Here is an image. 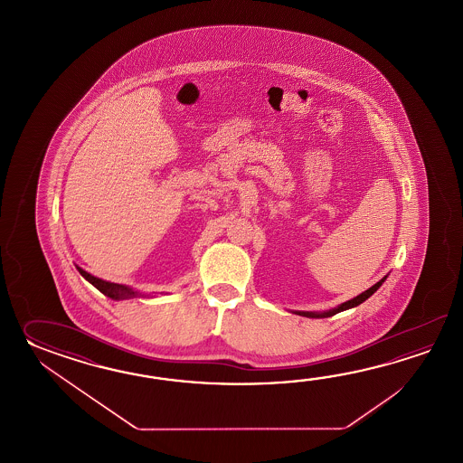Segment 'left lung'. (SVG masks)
I'll return each instance as SVG.
<instances>
[{
  "instance_id": "8db88e82",
  "label": "left lung",
  "mask_w": 463,
  "mask_h": 463,
  "mask_svg": "<svg viewBox=\"0 0 463 463\" xmlns=\"http://www.w3.org/2000/svg\"><path fill=\"white\" fill-rule=\"evenodd\" d=\"M384 276L381 281H377L374 286H371L369 289H365L364 293H361V295L355 296L353 299H349V301H345V303H341V305L335 306L333 309H327V311H295L296 315L305 316V317H316V319H319V317H331V316L337 315V313H341V311H345V309H351V307H355V306L361 305V303H364L367 298H371V296L374 295L375 291L383 286V283L385 281Z\"/></svg>"
}]
</instances>
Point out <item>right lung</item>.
Wrapping results in <instances>:
<instances>
[{
    "instance_id": "add662e5",
    "label": "right lung",
    "mask_w": 463,
    "mask_h": 463,
    "mask_svg": "<svg viewBox=\"0 0 463 463\" xmlns=\"http://www.w3.org/2000/svg\"><path fill=\"white\" fill-rule=\"evenodd\" d=\"M76 268H78L80 276H82L84 279H88L89 283L94 286V288H98L102 295L109 296V298H112V299H116V301H118V299H128V298H146V295H142V293H138L136 289H132L130 286L110 283V281H106V279H100L98 276L90 275L86 269H82L80 266L76 265Z\"/></svg>"
}]
</instances>
